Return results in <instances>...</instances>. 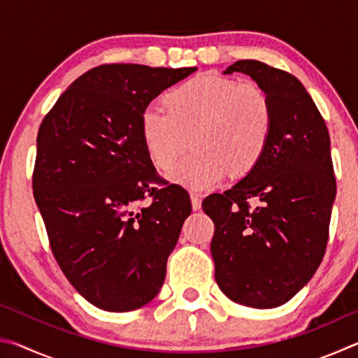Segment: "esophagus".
<instances>
[{
	"instance_id": "1",
	"label": "esophagus",
	"mask_w": 358,
	"mask_h": 358,
	"mask_svg": "<svg viewBox=\"0 0 358 358\" xmlns=\"http://www.w3.org/2000/svg\"><path fill=\"white\" fill-rule=\"evenodd\" d=\"M191 203H192V210H201V207H202V201H201V197H199V194H196V192H192L191 194Z\"/></svg>"
}]
</instances>
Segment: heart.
<instances>
[{
    "label": "heart",
    "mask_w": 358,
    "mask_h": 358,
    "mask_svg": "<svg viewBox=\"0 0 358 358\" xmlns=\"http://www.w3.org/2000/svg\"><path fill=\"white\" fill-rule=\"evenodd\" d=\"M167 107H147L142 141L153 164L169 169L189 147L169 178L192 191H208L227 177L245 175L264 156L273 131L270 98L254 83L202 74L167 94Z\"/></svg>",
    "instance_id": "b5f03b06"
}]
</instances>
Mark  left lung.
I'll return each mask as SVG.
<instances>
[{"label":"left lung","instance_id":"8db88e82","mask_svg":"<svg viewBox=\"0 0 358 358\" xmlns=\"http://www.w3.org/2000/svg\"><path fill=\"white\" fill-rule=\"evenodd\" d=\"M234 72L268 96L273 131L256 167L202 208L215 222L217 286L235 303L266 310L300 292L322 262L336 180L329 129L299 78L256 59L224 74Z\"/></svg>","mask_w":358,"mask_h":358}]
</instances>
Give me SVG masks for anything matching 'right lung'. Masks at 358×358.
Here are the masks:
<instances>
[{
  "label": "right lung",
  "mask_w": 358,
  "mask_h": 358,
  "mask_svg": "<svg viewBox=\"0 0 358 358\" xmlns=\"http://www.w3.org/2000/svg\"><path fill=\"white\" fill-rule=\"evenodd\" d=\"M197 68L104 64L59 96L38 132L33 191L59 268L83 299L124 313L159 294L191 215L178 185L157 189L142 112ZM148 193L154 201L140 202Z\"/></svg>",
  "instance_id": "1"
}]
</instances>
